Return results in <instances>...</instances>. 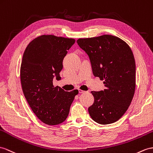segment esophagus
<instances>
[{
    "instance_id": "obj_1",
    "label": "esophagus",
    "mask_w": 153,
    "mask_h": 153,
    "mask_svg": "<svg viewBox=\"0 0 153 153\" xmlns=\"http://www.w3.org/2000/svg\"><path fill=\"white\" fill-rule=\"evenodd\" d=\"M79 92L80 93V94H83V93L85 92V91L82 90V89H79Z\"/></svg>"
}]
</instances>
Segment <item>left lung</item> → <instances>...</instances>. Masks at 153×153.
Wrapping results in <instances>:
<instances>
[{
    "instance_id": "1",
    "label": "left lung",
    "mask_w": 153,
    "mask_h": 153,
    "mask_svg": "<svg viewBox=\"0 0 153 153\" xmlns=\"http://www.w3.org/2000/svg\"><path fill=\"white\" fill-rule=\"evenodd\" d=\"M89 56L94 76L104 80L103 91H91L88 108L92 120L101 125L116 122L132 102L136 88V63L128 45L118 37L102 35L76 41Z\"/></svg>"
}]
</instances>
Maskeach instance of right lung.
I'll use <instances>...</instances> for the list:
<instances>
[{
    "mask_svg": "<svg viewBox=\"0 0 153 153\" xmlns=\"http://www.w3.org/2000/svg\"><path fill=\"white\" fill-rule=\"evenodd\" d=\"M75 39L42 35L26 48L20 69L22 89L30 107L39 120L56 125L68 117L70 106L79 94L54 87L53 79L60 80L63 59Z\"/></svg>",
    "mask_w": 153,
    "mask_h": 153,
    "instance_id": "obj_1",
    "label": "right lung"
}]
</instances>
